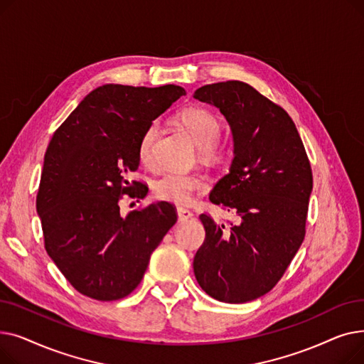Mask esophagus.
<instances>
[{"label": "esophagus", "mask_w": 364, "mask_h": 364, "mask_svg": "<svg viewBox=\"0 0 364 364\" xmlns=\"http://www.w3.org/2000/svg\"><path fill=\"white\" fill-rule=\"evenodd\" d=\"M177 214H178V221L180 223H184V221H187V220L193 217V213L188 211V209H184V208H178Z\"/></svg>", "instance_id": "obj_1"}]
</instances>
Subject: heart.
Here are the masks:
<instances>
[{
  "label": "heart",
  "mask_w": 364,
  "mask_h": 364,
  "mask_svg": "<svg viewBox=\"0 0 364 364\" xmlns=\"http://www.w3.org/2000/svg\"><path fill=\"white\" fill-rule=\"evenodd\" d=\"M181 125L193 137L199 146V153L203 159H220L223 149L218 144L221 137V122L213 112L203 107L186 109L178 117ZM159 137V124L155 121L147 125L139 143V158L146 166L155 165V147ZM208 184L200 174L187 172H164L155 181L151 190L156 199L176 205H187L192 202L193 195L206 190Z\"/></svg>",
  "instance_id": "heart-1"
}]
</instances>
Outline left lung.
<instances>
[{
  "label": "left lung",
  "instance_id": "left-lung-1",
  "mask_svg": "<svg viewBox=\"0 0 364 364\" xmlns=\"http://www.w3.org/2000/svg\"><path fill=\"white\" fill-rule=\"evenodd\" d=\"M195 99L214 105L230 124L235 158L209 200L233 211L225 227L199 218L205 240L193 270L217 301L242 304L270 292L305 237L313 172L298 129L283 107L240 81L209 84Z\"/></svg>",
  "mask_w": 364,
  "mask_h": 364
}]
</instances>
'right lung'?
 <instances>
[{"label": "right lung", "instance_id": "obj_1", "mask_svg": "<svg viewBox=\"0 0 364 364\" xmlns=\"http://www.w3.org/2000/svg\"><path fill=\"white\" fill-rule=\"evenodd\" d=\"M156 88L106 84L92 90L55 129L44 156L36 213L44 246L80 294L117 301L140 284L151 252L177 223L168 202L119 213L124 195L143 199L147 186L129 180L140 165L144 129L184 95Z\"/></svg>", "mask_w": 364, "mask_h": 364}]
</instances>
